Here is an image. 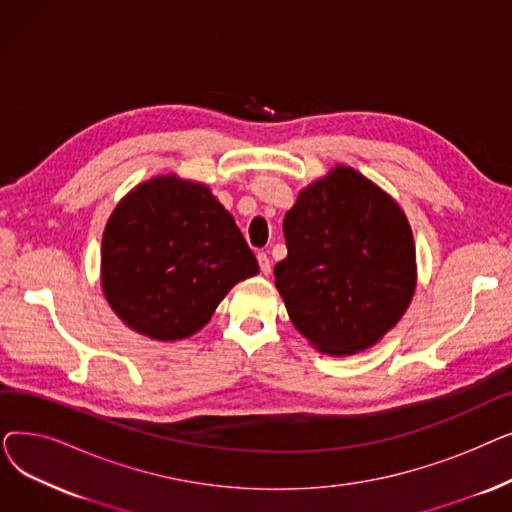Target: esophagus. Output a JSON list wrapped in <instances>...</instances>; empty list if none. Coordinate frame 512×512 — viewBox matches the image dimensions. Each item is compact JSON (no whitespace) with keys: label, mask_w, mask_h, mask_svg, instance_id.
<instances>
[{"label":"esophagus","mask_w":512,"mask_h":512,"mask_svg":"<svg viewBox=\"0 0 512 512\" xmlns=\"http://www.w3.org/2000/svg\"><path fill=\"white\" fill-rule=\"evenodd\" d=\"M257 261H259V267H261V274L270 276V272H272V261H270V257H267L265 253H259V255H257Z\"/></svg>","instance_id":"1"}]
</instances>
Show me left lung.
Listing matches in <instances>:
<instances>
[{"label":"left lung","mask_w":512,"mask_h":512,"mask_svg":"<svg viewBox=\"0 0 512 512\" xmlns=\"http://www.w3.org/2000/svg\"><path fill=\"white\" fill-rule=\"evenodd\" d=\"M284 238L276 288L317 351L361 353L411 305L417 265L407 215L357 170L336 166L303 188L284 218Z\"/></svg>","instance_id":"1"}]
</instances>
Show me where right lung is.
Returning a JSON list of instances; mask_svg holds the SVG:
<instances>
[{"label": "right lung", "instance_id": "obj_1", "mask_svg": "<svg viewBox=\"0 0 512 512\" xmlns=\"http://www.w3.org/2000/svg\"><path fill=\"white\" fill-rule=\"evenodd\" d=\"M259 274L232 215L205 184L157 176L116 205L101 238V286L124 324L153 340L193 336L228 290Z\"/></svg>", "mask_w": 512, "mask_h": 512}]
</instances>
